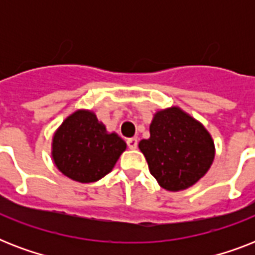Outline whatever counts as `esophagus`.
Returning a JSON list of instances; mask_svg holds the SVG:
<instances>
[{
  "label": "esophagus",
  "instance_id": "1",
  "mask_svg": "<svg viewBox=\"0 0 255 255\" xmlns=\"http://www.w3.org/2000/svg\"><path fill=\"white\" fill-rule=\"evenodd\" d=\"M127 145L129 149H135V148H137V139H135V137H131V139L127 140Z\"/></svg>",
  "mask_w": 255,
  "mask_h": 255
}]
</instances>
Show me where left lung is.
<instances>
[{
    "label": "left lung",
    "instance_id": "obj_1",
    "mask_svg": "<svg viewBox=\"0 0 255 255\" xmlns=\"http://www.w3.org/2000/svg\"><path fill=\"white\" fill-rule=\"evenodd\" d=\"M151 136L139 143L149 172L161 188L177 192L189 188L208 172L214 143L205 127L177 107L156 112Z\"/></svg>",
    "mask_w": 255,
    "mask_h": 255
}]
</instances>
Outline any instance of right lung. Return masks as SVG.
Instances as JSON below:
<instances>
[{"label":"right lung","mask_w":255,"mask_h":255,"mask_svg":"<svg viewBox=\"0 0 255 255\" xmlns=\"http://www.w3.org/2000/svg\"><path fill=\"white\" fill-rule=\"evenodd\" d=\"M126 143L108 133L91 111L74 112L53 137V159L57 168L71 180L94 182L110 173Z\"/></svg>","instance_id":"add662e5"}]
</instances>
